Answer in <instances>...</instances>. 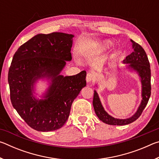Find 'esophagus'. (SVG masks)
I'll list each match as a JSON object with an SVG mask.
<instances>
[{
  "mask_svg": "<svg viewBox=\"0 0 159 159\" xmlns=\"http://www.w3.org/2000/svg\"><path fill=\"white\" fill-rule=\"evenodd\" d=\"M94 80V76L90 73H88L87 76H86V81L88 83H90L91 81H93Z\"/></svg>",
  "mask_w": 159,
  "mask_h": 159,
  "instance_id": "obj_1",
  "label": "esophagus"
}]
</instances>
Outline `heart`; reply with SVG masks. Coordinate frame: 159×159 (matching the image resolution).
Here are the masks:
<instances>
[{"instance_id": "obj_1", "label": "heart", "mask_w": 159, "mask_h": 159, "mask_svg": "<svg viewBox=\"0 0 159 159\" xmlns=\"http://www.w3.org/2000/svg\"><path fill=\"white\" fill-rule=\"evenodd\" d=\"M111 44H112V43L110 41H104L100 45V47H99V50L103 51V50L108 49V48H109L111 46Z\"/></svg>"}]
</instances>
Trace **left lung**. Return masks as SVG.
I'll return each mask as SVG.
<instances>
[{"mask_svg": "<svg viewBox=\"0 0 159 159\" xmlns=\"http://www.w3.org/2000/svg\"><path fill=\"white\" fill-rule=\"evenodd\" d=\"M132 46L133 51L130 55H128L123 64H127L126 67L131 71H136L140 77L142 83V98L140 105L139 106L137 111L131 117L125 119H120L112 117L108 114L99 99V95L96 90H94L93 104L95 114L99 119L102 122L112 125H125L134 122L140 116L142 111L146 107L151 95V69L149 60L144 50L140 45L131 40Z\"/></svg>", "mask_w": 159, "mask_h": 159, "instance_id": "left-lung-1", "label": "left lung"}]
</instances>
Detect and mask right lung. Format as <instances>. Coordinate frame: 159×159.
<instances>
[{
  "label": "right lung",
  "mask_w": 159,
  "mask_h": 159,
  "mask_svg": "<svg viewBox=\"0 0 159 159\" xmlns=\"http://www.w3.org/2000/svg\"><path fill=\"white\" fill-rule=\"evenodd\" d=\"M74 35L60 32L39 34L21 45L8 71L10 99L14 108L34 130H56L68 119L71 104L86 85V71L60 75L71 60ZM46 78L50 85L43 99L34 96V85Z\"/></svg>",
  "instance_id": "1"
}]
</instances>
